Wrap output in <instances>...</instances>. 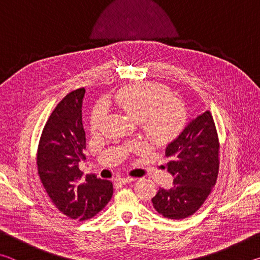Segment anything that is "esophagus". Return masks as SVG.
<instances>
[{
	"instance_id": "1",
	"label": "esophagus",
	"mask_w": 260,
	"mask_h": 260,
	"mask_svg": "<svg viewBox=\"0 0 260 260\" xmlns=\"http://www.w3.org/2000/svg\"><path fill=\"white\" fill-rule=\"evenodd\" d=\"M117 181L119 182L120 184H127V183H129L132 181H134V179L129 178V177H120V178L117 179Z\"/></svg>"
}]
</instances>
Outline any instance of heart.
<instances>
[{"mask_svg": "<svg viewBox=\"0 0 260 260\" xmlns=\"http://www.w3.org/2000/svg\"><path fill=\"white\" fill-rule=\"evenodd\" d=\"M117 103L136 122L147 138L156 143H166L181 133L187 124V109L172 90L156 82H138L122 88L114 95ZM108 109L100 103L90 117V128L98 132L107 117Z\"/></svg>", "mask_w": 260, "mask_h": 260, "instance_id": "b5f03b06", "label": "heart"}]
</instances>
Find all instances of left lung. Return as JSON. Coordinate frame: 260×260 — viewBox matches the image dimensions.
<instances>
[{"instance_id": "left-lung-1", "label": "left lung", "mask_w": 260, "mask_h": 260, "mask_svg": "<svg viewBox=\"0 0 260 260\" xmlns=\"http://www.w3.org/2000/svg\"><path fill=\"white\" fill-rule=\"evenodd\" d=\"M220 143L211 112L205 111L166 148V169L174 177L171 189L159 188L151 200L164 218L181 220L199 210L212 191L219 173Z\"/></svg>"}]
</instances>
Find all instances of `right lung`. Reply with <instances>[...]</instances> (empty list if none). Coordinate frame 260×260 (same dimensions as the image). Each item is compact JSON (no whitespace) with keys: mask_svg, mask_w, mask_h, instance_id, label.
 <instances>
[{"mask_svg":"<svg viewBox=\"0 0 260 260\" xmlns=\"http://www.w3.org/2000/svg\"><path fill=\"white\" fill-rule=\"evenodd\" d=\"M85 88L69 93L48 118L39 141L37 165L43 188L61 213L78 221L93 218L113 193L112 182L94 174L82 178L79 161L85 160L82 126Z\"/></svg>","mask_w":260,"mask_h":260,"instance_id":"add662e5","label":"right lung"}]
</instances>
